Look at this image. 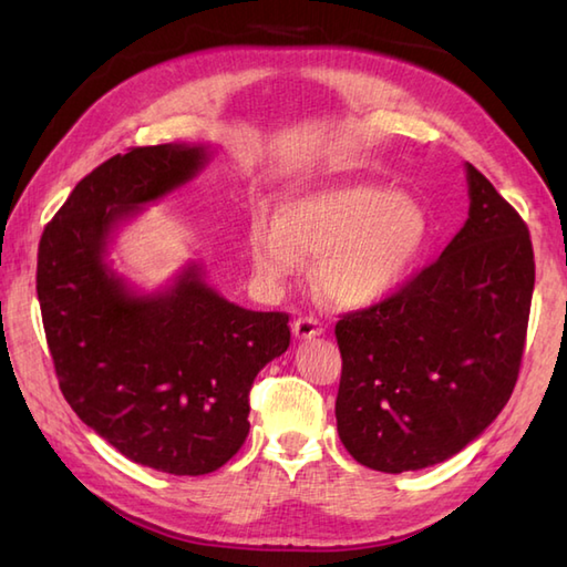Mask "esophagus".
<instances>
[{
    "label": "esophagus",
    "mask_w": 567,
    "mask_h": 567,
    "mask_svg": "<svg viewBox=\"0 0 567 567\" xmlns=\"http://www.w3.org/2000/svg\"><path fill=\"white\" fill-rule=\"evenodd\" d=\"M292 331L297 339H311V336H319L323 331V323L317 317H299L292 323Z\"/></svg>",
    "instance_id": "1"
}]
</instances>
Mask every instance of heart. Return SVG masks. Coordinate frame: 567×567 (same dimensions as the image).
I'll use <instances>...</instances> for the list:
<instances>
[{
  "mask_svg": "<svg viewBox=\"0 0 567 567\" xmlns=\"http://www.w3.org/2000/svg\"><path fill=\"white\" fill-rule=\"evenodd\" d=\"M431 224L412 197L368 183L305 189L280 204V219L248 226L252 268L277 285L319 258L317 287L336 307L360 309L394 295L424 258Z\"/></svg>",
  "mask_w": 567,
  "mask_h": 567,
  "instance_id": "heart-1",
  "label": "heart"
}]
</instances>
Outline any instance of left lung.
Wrapping results in <instances>:
<instances>
[{
	"mask_svg": "<svg viewBox=\"0 0 567 567\" xmlns=\"http://www.w3.org/2000/svg\"><path fill=\"white\" fill-rule=\"evenodd\" d=\"M470 216L439 260L336 323V426L360 465L406 473L449 461L509 402L536 262L528 226L467 163Z\"/></svg>",
	"mask_w": 567,
	"mask_h": 567,
	"instance_id": "8db88e82",
	"label": "left lung"
}]
</instances>
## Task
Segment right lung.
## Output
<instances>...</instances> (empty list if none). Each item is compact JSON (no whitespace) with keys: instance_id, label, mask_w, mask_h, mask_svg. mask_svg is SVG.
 Wrapping results in <instances>:
<instances>
[{"instance_id":"add662e5","label":"right lung","mask_w":567,"mask_h":567,"mask_svg":"<svg viewBox=\"0 0 567 567\" xmlns=\"http://www.w3.org/2000/svg\"><path fill=\"white\" fill-rule=\"evenodd\" d=\"M197 146L131 148L82 177L43 228L35 268L65 402L128 461L207 475L231 461L258 372L290 346V315L226 302L189 268L171 292L131 295L106 268L112 226L195 175Z\"/></svg>"}]
</instances>
